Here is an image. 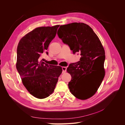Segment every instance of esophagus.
<instances>
[{"label":"esophagus","instance_id":"1","mask_svg":"<svg viewBox=\"0 0 125 125\" xmlns=\"http://www.w3.org/2000/svg\"><path fill=\"white\" fill-rule=\"evenodd\" d=\"M62 73H66V69H67V68L66 67H62Z\"/></svg>","mask_w":125,"mask_h":125}]
</instances>
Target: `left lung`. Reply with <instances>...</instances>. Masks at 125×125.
Wrapping results in <instances>:
<instances>
[{
    "label": "left lung",
    "instance_id": "obj_1",
    "mask_svg": "<svg viewBox=\"0 0 125 125\" xmlns=\"http://www.w3.org/2000/svg\"><path fill=\"white\" fill-rule=\"evenodd\" d=\"M57 34L74 54L81 53L80 61L67 68L71 76L70 92L76 98L86 100L92 97L99 88L105 74V51L99 37L83 23L61 25Z\"/></svg>",
    "mask_w": 125,
    "mask_h": 125
}]
</instances>
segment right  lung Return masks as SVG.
<instances>
[{
  "label": "right lung",
  "mask_w": 125,
  "mask_h": 125,
  "mask_svg": "<svg viewBox=\"0 0 125 125\" xmlns=\"http://www.w3.org/2000/svg\"><path fill=\"white\" fill-rule=\"evenodd\" d=\"M59 26L37 27L24 35L18 45L17 69L24 87L38 99L53 93L62 72L61 66L52 67L39 61L55 38Z\"/></svg>",
  "instance_id": "add662e5"
}]
</instances>
